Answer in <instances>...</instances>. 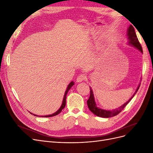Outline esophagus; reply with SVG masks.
<instances>
[{"label": "esophagus", "instance_id": "1", "mask_svg": "<svg viewBox=\"0 0 153 153\" xmlns=\"http://www.w3.org/2000/svg\"><path fill=\"white\" fill-rule=\"evenodd\" d=\"M86 79V76L84 75H78L76 78V82H81L82 81H84Z\"/></svg>", "mask_w": 153, "mask_h": 153}]
</instances>
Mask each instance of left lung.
I'll return each instance as SVG.
<instances>
[{"mask_svg":"<svg viewBox=\"0 0 153 153\" xmlns=\"http://www.w3.org/2000/svg\"><path fill=\"white\" fill-rule=\"evenodd\" d=\"M128 41L129 43L134 46L135 48H137L138 50H139L142 53H143V50H142V46L138 41L135 31V29L132 25H130L129 27L128 30ZM140 84L138 85V87H137V89L135 91L134 94L131 96V98L129 99L126 103H125L124 105H123L121 106H120L118 108H116L115 110H103V109H100L99 108H98L96 106L95 101H94V94H93V92H92V90L91 88L90 87V97L89 100L87 101V103L88 105V107H89V110L91 111V112L93 113L94 114H95L97 116L99 117H104V118H107V117H111L113 116H115L117 114H119L121 111L124 109V108L126 106L128 103L131 101V100L133 98V96H135V94L137 93V91L139 89Z\"/></svg>","mask_w":153,"mask_h":153,"instance_id":"obj_1","label":"left lung"}]
</instances>
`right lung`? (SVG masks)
I'll return each instance as SVG.
<instances>
[{
    "label": "right lung",
    "mask_w": 153,
    "mask_h": 153,
    "mask_svg": "<svg viewBox=\"0 0 153 153\" xmlns=\"http://www.w3.org/2000/svg\"><path fill=\"white\" fill-rule=\"evenodd\" d=\"M74 85V82H71L70 84H69V85H68V87H67V89H66V92H65V94H64V99H63V101H62V105H61V107H60V108L56 112H55L54 114H52V115H44V116H41V117H53V116H55V115H58L60 112H61L62 111V110L65 107V106H66V95H67V93H68V92L69 91V90L71 89V87L73 86ZM31 114V113H30ZM34 115H35V116H38V115H35V114H33Z\"/></svg>",
    "instance_id": "right-lung-1"
}]
</instances>
